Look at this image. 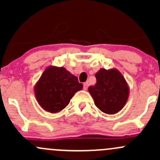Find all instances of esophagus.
I'll return each instance as SVG.
<instances>
[{"instance_id": "esophagus-1", "label": "esophagus", "mask_w": 160, "mask_h": 160, "mask_svg": "<svg viewBox=\"0 0 160 160\" xmlns=\"http://www.w3.org/2000/svg\"><path fill=\"white\" fill-rule=\"evenodd\" d=\"M83 85H84V90H87L88 87V82H85Z\"/></svg>"}]
</instances>
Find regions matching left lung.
<instances>
[{
  "instance_id": "obj_1",
  "label": "left lung",
  "mask_w": 160,
  "mask_h": 160,
  "mask_svg": "<svg viewBox=\"0 0 160 160\" xmlns=\"http://www.w3.org/2000/svg\"><path fill=\"white\" fill-rule=\"evenodd\" d=\"M97 83L88 88L96 107L108 114L119 112L128 100L130 89L123 75L117 68H101L95 74Z\"/></svg>"
}]
</instances>
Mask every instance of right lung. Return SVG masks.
<instances>
[{"label": "right lung", "instance_id": "obj_1", "mask_svg": "<svg viewBox=\"0 0 160 160\" xmlns=\"http://www.w3.org/2000/svg\"><path fill=\"white\" fill-rule=\"evenodd\" d=\"M83 85L64 67L49 66L34 86V94L42 109L52 114L59 112L69 104Z\"/></svg>", "mask_w": 160, "mask_h": 160}]
</instances>
